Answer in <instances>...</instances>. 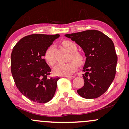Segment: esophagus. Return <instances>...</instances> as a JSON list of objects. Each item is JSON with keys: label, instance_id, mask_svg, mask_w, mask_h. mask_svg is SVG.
<instances>
[{"label": "esophagus", "instance_id": "esophagus-1", "mask_svg": "<svg viewBox=\"0 0 129 129\" xmlns=\"http://www.w3.org/2000/svg\"><path fill=\"white\" fill-rule=\"evenodd\" d=\"M65 77H66V78H74V76H68V75H66V76H64Z\"/></svg>", "mask_w": 129, "mask_h": 129}]
</instances>
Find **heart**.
Listing matches in <instances>:
<instances>
[{
    "label": "heart",
    "mask_w": 129,
    "mask_h": 129,
    "mask_svg": "<svg viewBox=\"0 0 129 129\" xmlns=\"http://www.w3.org/2000/svg\"><path fill=\"white\" fill-rule=\"evenodd\" d=\"M61 45L66 49L71 52L69 60H72L68 63L57 65L54 69V73L57 75H71L76 71L77 64L82 65L84 63V57L80 52H77V46L76 44L69 40H64L61 42ZM47 63L51 66L55 64L56 60L54 57V47L49 46L46 49L44 55Z\"/></svg>",
    "instance_id": "heart-1"
}]
</instances>
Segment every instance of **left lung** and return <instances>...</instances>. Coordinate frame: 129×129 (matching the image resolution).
Instances as JSON below:
<instances>
[{
  "instance_id": "8db88e82",
  "label": "left lung",
  "mask_w": 129,
  "mask_h": 129,
  "mask_svg": "<svg viewBox=\"0 0 129 129\" xmlns=\"http://www.w3.org/2000/svg\"><path fill=\"white\" fill-rule=\"evenodd\" d=\"M65 36L81 47L86 57L83 69L84 84L77 93L87 99L99 97L106 92L115 77L118 57L112 40L94 29Z\"/></svg>"
}]
</instances>
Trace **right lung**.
Masks as SVG:
<instances>
[{
    "label": "right lung",
    "instance_id": "obj_1",
    "mask_svg": "<svg viewBox=\"0 0 129 129\" xmlns=\"http://www.w3.org/2000/svg\"><path fill=\"white\" fill-rule=\"evenodd\" d=\"M60 35L31 34L20 39L11 55V74L19 90L29 100L45 103L54 97L59 77L48 78L46 49Z\"/></svg>",
    "mask_w": 129,
    "mask_h": 129
}]
</instances>
